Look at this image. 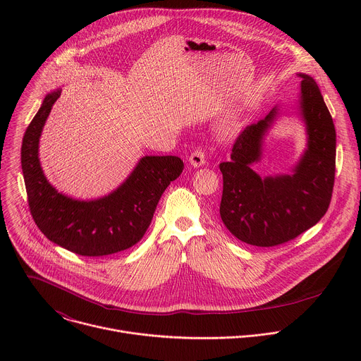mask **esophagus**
Returning a JSON list of instances; mask_svg holds the SVG:
<instances>
[{"label": "esophagus", "mask_w": 361, "mask_h": 361, "mask_svg": "<svg viewBox=\"0 0 361 361\" xmlns=\"http://www.w3.org/2000/svg\"><path fill=\"white\" fill-rule=\"evenodd\" d=\"M188 161H190L191 167H194V169H198V167L204 166L205 164V154H204V151L202 149H195L190 156Z\"/></svg>", "instance_id": "1"}]
</instances>
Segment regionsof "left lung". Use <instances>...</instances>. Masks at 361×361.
<instances>
[{"label":"left lung","instance_id":"obj_1","mask_svg":"<svg viewBox=\"0 0 361 361\" xmlns=\"http://www.w3.org/2000/svg\"><path fill=\"white\" fill-rule=\"evenodd\" d=\"M294 116L305 131V148L288 174L260 176L269 133L284 116L277 104L266 118L248 126L237 138L231 160L221 163L223 197L220 216L238 240L271 247L295 238L326 214L336 173V128L322 91L304 73Z\"/></svg>","mask_w":361,"mask_h":361}]
</instances>
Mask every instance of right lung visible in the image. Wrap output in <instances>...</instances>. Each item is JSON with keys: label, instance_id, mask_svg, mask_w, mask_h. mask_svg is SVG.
Listing matches in <instances>:
<instances>
[{"label": "right lung", "instance_id": "right-lung-1", "mask_svg": "<svg viewBox=\"0 0 361 361\" xmlns=\"http://www.w3.org/2000/svg\"><path fill=\"white\" fill-rule=\"evenodd\" d=\"M61 88L48 92L30 123L21 147V167L32 219L42 234L80 255L99 257L127 250L147 231L164 190L183 171L176 156H144L113 191L74 198L51 184L39 161V137Z\"/></svg>", "mask_w": 361, "mask_h": 361}]
</instances>
